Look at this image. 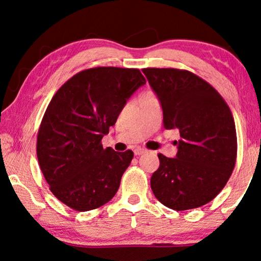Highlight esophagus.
<instances>
[{"instance_id": "obj_1", "label": "esophagus", "mask_w": 261, "mask_h": 261, "mask_svg": "<svg viewBox=\"0 0 261 261\" xmlns=\"http://www.w3.org/2000/svg\"><path fill=\"white\" fill-rule=\"evenodd\" d=\"M145 152H146V149L141 148V147H137L134 149V154L135 155H141V154H144Z\"/></svg>"}]
</instances>
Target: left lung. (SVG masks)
<instances>
[{"label":"left lung","mask_w":261,"mask_h":261,"mask_svg":"<svg viewBox=\"0 0 261 261\" xmlns=\"http://www.w3.org/2000/svg\"><path fill=\"white\" fill-rule=\"evenodd\" d=\"M142 72L163 109L164 127L179 130L174 158L158 154L152 174L155 198L170 209L188 210L220 194L237 162V130L219 92L190 71L148 67Z\"/></svg>","instance_id":"left-lung-1"}]
</instances>
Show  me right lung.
Wrapping results in <instances>:
<instances>
[{"label": "right lung", "instance_id": "add662e5", "mask_svg": "<svg viewBox=\"0 0 261 261\" xmlns=\"http://www.w3.org/2000/svg\"><path fill=\"white\" fill-rule=\"evenodd\" d=\"M144 84L138 69L94 67L74 74L52 97L37 154L52 194L64 204L88 212L115 196L134 154L105 149L101 140Z\"/></svg>", "mask_w": 261, "mask_h": 261}]
</instances>
